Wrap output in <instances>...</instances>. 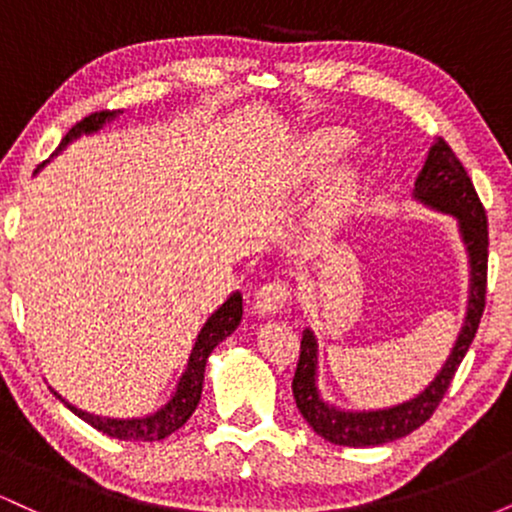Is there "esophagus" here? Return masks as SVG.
<instances>
[{"label":"esophagus","mask_w":512,"mask_h":512,"mask_svg":"<svg viewBox=\"0 0 512 512\" xmlns=\"http://www.w3.org/2000/svg\"><path fill=\"white\" fill-rule=\"evenodd\" d=\"M289 298H291V289L286 281L281 279L267 281V284H262L255 293V310L260 315H274L284 308Z\"/></svg>","instance_id":"esophagus-1"}]
</instances>
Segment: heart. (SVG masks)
Segmentation results:
<instances>
[{
	"mask_svg": "<svg viewBox=\"0 0 512 512\" xmlns=\"http://www.w3.org/2000/svg\"><path fill=\"white\" fill-rule=\"evenodd\" d=\"M351 146V137L344 132V129L330 127V129H320L315 132L313 137L308 139L305 144L301 161H298V173L301 178H320L330 170L334 163L342 158ZM351 190V180L346 173H337L330 180V187H327L325 195V214H332L334 209L342 207L344 199L349 197Z\"/></svg>",
	"mask_w": 512,
	"mask_h": 512,
	"instance_id": "obj_1",
	"label": "heart"
}]
</instances>
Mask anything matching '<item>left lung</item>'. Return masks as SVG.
Wrapping results in <instances>:
<instances>
[{"label": "left lung", "mask_w": 512, "mask_h": 512, "mask_svg": "<svg viewBox=\"0 0 512 512\" xmlns=\"http://www.w3.org/2000/svg\"><path fill=\"white\" fill-rule=\"evenodd\" d=\"M414 197L431 209L452 214L460 223L462 243L469 255V303L462 332L452 346L448 361L440 368L431 385L409 402L378 411H342L322 402L317 392V342L310 330L303 332L301 356H298L296 375H293V397L303 419L313 426L317 436L334 445L349 448H368L385 445L392 440L409 436L421 424H426L438 409L440 399L460 368L464 354L469 351L474 334L479 330L481 315L486 308V272H489V221L484 204L474 190L472 178L443 139L428 151V158L414 182Z\"/></svg>", "instance_id": "left-lung-1"}]
</instances>
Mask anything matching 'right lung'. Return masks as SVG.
I'll return each mask as SVG.
<instances>
[{
	"mask_svg": "<svg viewBox=\"0 0 512 512\" xmlns=\"http://www.w3.org/2000/svg\"><path fill=\"white\" fill-rule=\"evenodd\" d=\"M117 113L113 110H98V113L86 115L84 120L76 122V125L69 129L67 137L62 139L60 146H57L55 154L67 146L72 139L79 137V134H91L98 132L105 125V120H113ZM52 154V156H55ZM240 317H243V296L236 291L226 303L216 310L214 315L209 317L207 325L202 327V332L197 334V342L192 346L190 361H187L185 373H182L178 387H175V395L170 397V402L166 407H161L156 414L144 416V419H105V416H93L88 411H81L72 407L69 402L67 409H72L79 419H84L86 424H91L96 431L105 433L110 438H120V440H142V443H154V440H163L168 438L170 433L178 431L180 426L187 424L192 414H195L199 397H202V383H204V368H207V358L211 351L216 349V344L223 342L228 334H233V330L240 325Z\"/></svg>",
	"mask_w": 512,
	"mask_h": 512,
	"instance_id": "right-lung-1",
	"label": "right lung"
}]
</instances>
